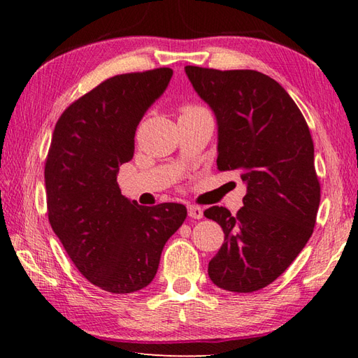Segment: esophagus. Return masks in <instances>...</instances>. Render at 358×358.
<instances>
[{"instance_id": "obj_1", "label": "esophagus", "mask_w": 358, "mask_h": 358, "mask_svg": "<svg viewBox=\"0 0 358 358\" xmlns=\"http://www.w3.org/2000/svg\"><path fill=\"white\" fill-rule=\"evenodd\" d=\"M187 214L191 218H195V220H200L203 218V209L200 206H194V204H189L187 206Z\"/></svg>"}]
</instances>
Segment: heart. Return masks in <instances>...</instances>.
Masks as SVG:
<instances>
[{
  "label": "heart",
  "instance_id": "heart-1",
  "mask_svg": "<svg viewBox=\"0 0 358 358\" xmlns=\"http://www.w3.org/2000/svg\"><path fill=\"white\" fill-rule=\"evenodd\" d=\"M199 112H204V109L196 108V106H185V108L181 109V117L192 115V113H199Z\"/></svg>",
  "mask_w": 358,
  "mask_h": 358
}]
</instances>
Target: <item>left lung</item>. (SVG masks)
Segmentation results:
<instances>
[{"instance_id":"8db88e82","label":"left lung","mask_w":358,"mask_h":358,"mask_svg":"<svg viewBox=\"0 0 358 358\" xmlns=\"http://www.w3.org/2000/svg\"><path fill=\"white\" fill-rule=\"evenodd\" d=\"M189 81L217 120V166L246 185L237 215L204 210L224 232L209 262L212 283L254 292L283 273L313 235L320 183L305 117L275 80L257 71L186 66Z\"/></svg>"}]
</instances>
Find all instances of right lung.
Returning <instances> with one entry per match:
<instances>
[{
    "instance_id": "1",
    "label": "right lung",
    "mask_w": 358,
    "mask_h": 358,
    "mask_svg": "<svg viewBox=\"0 0 358 358\" xmlns=\"http://www.w3.org/2000/svg\"><path fill=\"white\" fill-rule=\"evenodd\" d=\"M172 73L159 67L103 81L63 112L52 135L44 167L50 226L83 275L112 294L154 280L166 241L187 215L178 203L140 206L117 183L136 127Z\"/></svg>"
}]
</instances>
